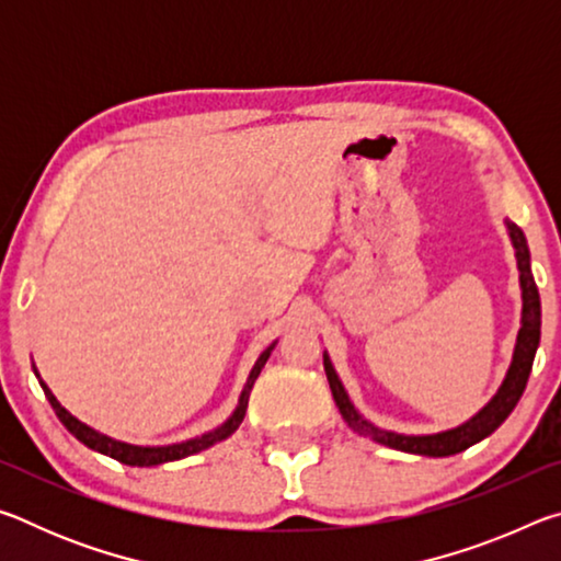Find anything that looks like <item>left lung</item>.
<instances>
[{"mask_svg":"<svg viewBox=\"0 0 561 561\" xmlns=\"http://www.w3.org/2000/svg\"><path fill=\"white\" fill-rule=\"evenodd\" d=\"M507 230L512 237V244L517 250V267H519V284H522V329L517 336V346H515V358H512V366L507 371L505 383L497 391V396L482 408V411L468 421L460 428L448 431V433H438V435H398V433H388V431H378L371 423H366L364 417L356 413V408L351 405L348 396L341 386L339 376L331 366V360L324 356V368H327V378L331 386V393H334V401L339 413L346 417V423L360 435H368L376 443L388 445V448L403 450V453H415V455H428V458H445V455H455L468 450L470 445L480 443L482 438H488L490 433H495L505 417L515 411L517 401L525 393L527 378L531 371V360H535L537 346H539V327H542V309H539V291L535 277H531L529 270V250H527V240L522 234L519 227L515 222H507Z\"/></svg>","mask_w":561,"mask_h":561,"instance_id":"left-lung-1","label":"left lung"}]
</instances>
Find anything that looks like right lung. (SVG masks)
<instances>
[{"label":"right lung","instance_id":"obj_1","mask_svg":"<svg viewBox=\"0 0 561 561\" xmlns=\"http://www.w3.org/2000/svg\"><path fill=\"white\" fill-rule=\"evenodd\" d=\"M272 348H274V344H272L267 351H264L257 364H254L250 378H247V386H244V391H242L240 405H237L234 415L222 425V428H217L215 433H207V435H203V438H197V440H187V443H180V445H168V448H138V445H128V443L111 440V438H106V435L91 431L89 425H83L81 421H76V417H73L69 411H66V408H64L59 401H56L49 388H46L44 383H42V388H44L46 398H49L54 413L59 415V421H61V423L66 425V428H69V433H73L76 438H79L83 445H89L91 450H99V453H103V455H108V458L118 460V462H123V465H133V468H150V465H160V462H170V460L187 458V455L201 453V450H205V448H210L213 443L225 440L227 435H232V433L237 431V425L242 423L244 411H247V401H250V391H252L254 381H257V376H260V371L264 368V364H267Z\"/></svg>","mask_w":561,"mask_h":561}]
</instances>
